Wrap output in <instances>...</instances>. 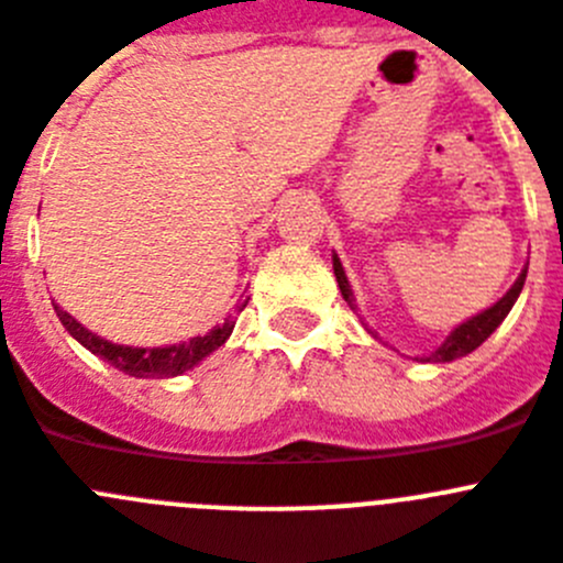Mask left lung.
<instances>
[{"label": "left lung", "instance_id": "left-lung-1", "mask_svg": "<svg viewBox=\"0 0 563 563\" xmlns=\"http://www.w3.org/2000/svg\"><path fill=\"white\" fill-rule=\"evenodd\" d=\"M333 275H336L339 291H342V297L347 300V306L353 308V288H351V283H347V275H344L342 263H339L336 255H333ZM525 277H528V266L521 269V275L516 277V283L508 288V294H505L503 300L494 302L490 308H485V311L477 313V317L465 319L463 325H457L452 333H449V339L440 344L438 351L429 353V356H423L420 362H454V358H463V356H468L471 351H477L479 344H483L485 339L496 331V328L503 325V319L508 317L510 308H514V302L519 300L521 286H525Z\"/></svg>", "mask_w": 563, "mask_h": 563}]
</instances>
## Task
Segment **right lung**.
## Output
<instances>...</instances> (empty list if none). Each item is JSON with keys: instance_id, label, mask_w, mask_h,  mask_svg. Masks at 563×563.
<instances>
[{"instance_id": "obj_1", "label": "right lung", "mask_w": 563, "mask_h": 563, "mask_svg": "<svg viewBox=\"0 0 563 563\" xmlns=\"http://www.w3.org/2000/svg\"><path fill=\"white\" fill-rule=\"evenodd\" d=\"M246 306V302H244ZM244 306L238 311H244ZM55 313H58L60 325L67 328L69 336L78 339L86 351H92L95 356H100L103 362H109L111 367L123 369L134 378H170L181 376L185 369L196 367L201 358L210 356L212 351H219L221 344L230 339L232 328H235V319H224V325H216L205 336H196L190 342L181 344H168V347H129V344H114L109 339L98 336L89 328H84L75 317H69L60 306H55Z\"/></svg>"}]
</instances>
